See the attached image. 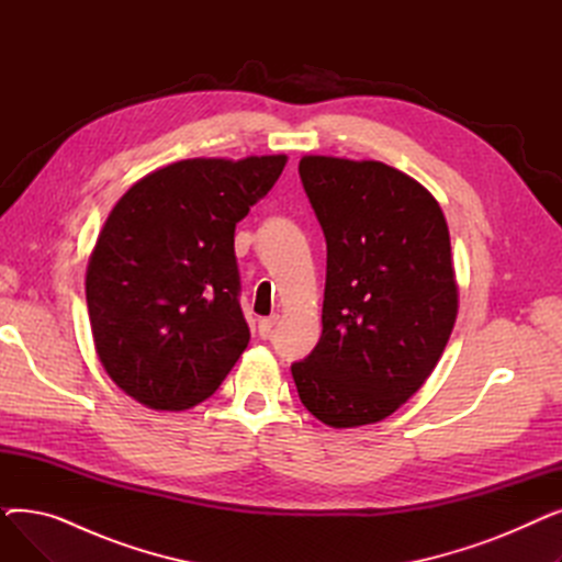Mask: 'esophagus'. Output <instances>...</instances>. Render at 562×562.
<instances>
[{"label": "esophagus", "instance_id": "esophagus-1", "mask_svg": "<svg viewBox=\"0 0 562 562\" xmlns=\"http://www.w3.org/2000/svg\"><path fill=\"white\" fill-rule=\"evenodd\" d=\"M278 321H280V316H278V314H273V316H269V318H261V321H259V326H257V328H259V335H261V337H269V335H271V330L276 328V323H278Z\"/></svg>", "mask_w": 562, "mask_h": 562}]
</instances>
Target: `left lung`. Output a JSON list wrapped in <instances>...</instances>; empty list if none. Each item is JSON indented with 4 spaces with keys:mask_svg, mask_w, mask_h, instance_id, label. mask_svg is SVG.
Instances as JSON below:
<instances>
[{
    "mask_svg": "<svg viewBox=\"0 0 562 562\" xmlns=\"http://www.w3.org/2000/svg\"><path fill=\"white\" fill-rule=\"evenodd\" d=\"M299 172L328 269L321 339L291 375L318 422L375 424L419 392L456 326L447 218L417 180L382 161L312 155Z\"/></svg>",
    "mask_w": 562,
    "mask_h": 562,
    "instance_id": "left-lung-1",
    "label": "left lung"
}]
</instances>
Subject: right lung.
<instances>
[{"instance_id":"obj_1","label":"right lung","mask_w":562,"mask_h":562,"mask_svg":"<svg viewBox=\"0 0 562 562\" xmlns=\"http://www.w3.org/2000/svg\"><path fill=\"white\" fill-rule=\"evenodd\" d=\"M284 155L184 159L115 202L86 269L98 358L153 409L212 396L250 341L234 227L273 189Z\"/></svg>"}]
</instances>
